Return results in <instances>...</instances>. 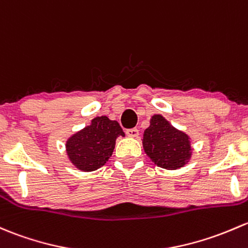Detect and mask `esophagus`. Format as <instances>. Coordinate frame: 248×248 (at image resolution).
I'll return each mask as SVG.
<instances>
[{"instance_id": "obj_1", "label": "esophagus", "mask_w": 248, "mask_h": 248, "mask_svg": "<svg viewBox=\"0 0 248 248\" xmlns=\"http://www.w3.org/2000/svg\"><path fill=\"white\" fill-rule=\"evenodd\" d=\"M126 134L131 138H138L139 137V131L137 128H129L126 129Z\"/></svg>"}]
</instances>
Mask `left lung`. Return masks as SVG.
I'll list each match as a JSON object with an SVG mask.
<instances>
[{
  "instance_id": "obj_1",
  "label": "left lung",
  "mask_w": 248,
  "mask_h": 248,
  "mask_svg": "<svg viewBox=\"0 0 248 248\" xmlns=\"http://www.w3.org/2000/svg\"><path fill=\"white\" fill-rule=\"evenodd\" d=\"M144 132L142 146L151 160L166 170H176L191 157L190 139L186 133L172 127L161 115H153Z\"/></svg>"
}]
</instances>
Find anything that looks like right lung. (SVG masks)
Masks as SVG:
<instances>
[{
  "instance_id": "obj_1",
  "label": "right lung",
  "mask_w": 248,
  "mask_h": 248,
  "mask_svg": "<svg viewBox=\"0 0 248 248\" xmlns=\"http://www.w3.org/2000/svg\"><path fill=\"white\" fill-rule=\"evenodd\" d=\"M124 137L119 122L98 116L90 126L77 132L66 141V153L71 163L82 171H95L113 155L116 138Z\"/></svg>"
}]
</instances>
